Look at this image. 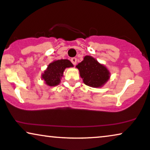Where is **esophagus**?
I'll use <instances>...</instances> for the list:
<instances>
[{
	"instance_id": "obj_1",
	"label": "esophagus",
	"mask_w": 150,
	"mask_h": 150,
	"mask_svg": "<svg viewBox=\"0 0 150 150\" xmlns=\"http://www.w3.org/2000/svg\"><path fill=\"white\" fill-rule=\"evenodd\" d=\"M71 61L72 63H73V65H76V64H77V58H75V57L71 58Z\"/></svg>"
}]
</instances>
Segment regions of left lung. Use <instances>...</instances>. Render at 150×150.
I'll list each match as a JSON object with an SVG mask.
<instances>
[{
    "label": "left lung",
    "mask_w": 150,
    "mask_h": 150,
    "mask_svg": "<svg viewBox=\"0 0 150 150\" xmlns=\"http://www.w3.org/2000/svg\"><path fill=\"white\" fill-rule=\"evenodd\" d=\"M76 67L83 81L87 86L100 87L109 79V72L105 66L99 64L97 60L91 56L84 57V60Z\"/></svg>",
    "instance_id": "obj_1"
}]
</instances>
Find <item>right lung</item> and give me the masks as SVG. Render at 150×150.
Instances as JSON below:
<instances>
[{"label": "right lung", "instance_id": "add662e5", "mask_svg": "<svg viewBox=\"0 0 150 150\" xmlns=\"http://www.w3.org/2000/svg\"><path fill=\"white\" fill-rule=\"evenodd\" d=\"M73 66V64L68 59L57 60L49 64L42 75V78L48 86H57L60 83V79L63 76L66 68Z\"/></svg>", "mask_w": 150, "mask_h": 150}]
</instances>
